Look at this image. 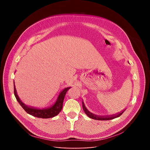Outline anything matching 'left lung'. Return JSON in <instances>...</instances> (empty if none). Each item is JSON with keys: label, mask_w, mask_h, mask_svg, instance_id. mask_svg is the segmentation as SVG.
<instances>
[{"label": "left lung", "mask_w": 150, "mask_h": 150, "mask_svg": "<svg viewBox=\"0 0 150 150\" xmlns=\"http://www.w3.org/2000/svg\"><path fill=\"white\" fill-rule=\"evenodd\" d=\"M82 103H83V110H84V112L86 113V115H87V116L89 117H90V118H92V119H94V120H112V119H115V118H116V117H120L122 114V113L124 112V111H125V110H123V111L119 112V113H117V114H116V115H111V116H96V115L93 114L92 112H89L88 110V109L86 108V106L84 105V103L83 101L82 102Z\"/></svg>", "instance_id": "1"}]
</instances>
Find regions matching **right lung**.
<instances>
[{"instance_id":"obj_1","label":"right lung","mask_w":150,"mask_h":150,"mask_svg":"<svg viewBox=\"0 0 150 150\" xmlns=\"http://www.w3.org/2000/svg\"><path fill=\"white\" fill-rule=\"evenodd\" d=\"M13 87H14L15 97L18 103H19L20 104V105L22 106V108H23L24 110L28 113V114L32 116L37 117H40V118H45V119L50 118V117H53L54 116H57L59 113L61 112L62 108V104H63V101H64V99L65 97V95L66 94V92L71 88V87H68L63 89L60 93L59 95L56 103L51 107H49L48 108L38 109V108H34L33 107H30V106H27L24 103H22L17 94V91L14 84V82H13Z\"/></svg>"}]
</instances>
